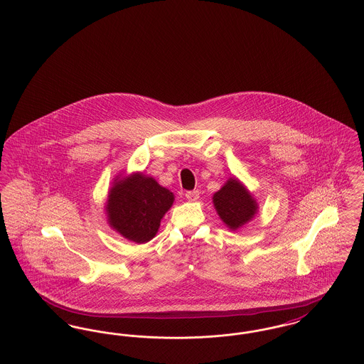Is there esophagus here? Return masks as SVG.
<instances>
[{
    "label": "esophagus",
    "mask_w": 364,
    "mask_h": 364,
    "mask_svg": "<svg viewBox=\"0 0 364 364\" xmlns=\"http://www.w3.org/2000/svg\"><path fill=\"white\" fill-rule=\"evenodd\" d=\"M186 198H187L188 200H191V202L198 200V199H199V191H187V192H186Z\"/></svg>",
    "instance_id": "34e87169"
}]
</instances>
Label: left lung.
I'll list each match as a JSON object with an SVG mask.
<instances>
[{"label": "left lung", "mask_w": 364, "mask_h": 364, "mask_svg": "<svg viewBox=\"0 0 364 364\" xmlns=\"http://www.w3.org/2000/svg\"><path fill=\"white\" fill-rule=\"evenodd\" d=\"M214 206L221 220L230 229H237L250 221L257 213V203L239 180L230 178L225 186L214 193Z\"/></svg>", "instance_id": "8db88e82"}]
</instances>
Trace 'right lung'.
I'll use <instances>...</instances> for the list:
<instances>
[{
  "label": "right lung",
  "mask_w": 364,
  "mask_h": 364,
  "mask_svg": "<svg viewBox=\"0 0 364 364\" xmlns=\"http://www.w3.org/2000/svg\"><path fill=\"white\" fill-rule=\"evenodd\" d=\"M173 200V193L154 178L134 174L110 191L106 208L109 224L128 240L150 242Z\"/></svg>",
  "instance_id": "obj_1"
}]
</instances>
